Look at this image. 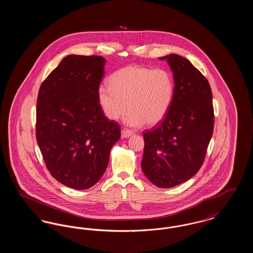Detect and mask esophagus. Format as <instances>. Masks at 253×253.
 <instances>
[{
  "mask_svg": "<svg viewBox=\"0 0 253 253\" xmlns=\"http://www.w3.org/2000/svg\"><path fill=\"white\" fill-rule=\"evenodd\" d=\"M132 132L128 131V130H125V129H122L121 130V136L123 138H127V137H130L132 135Z\"/></svg>",
  "mask_w": 253,
  "mask_h": 253,
  "instance_id": "34e87169",
  "label": "esophagus"
}]
</instances>
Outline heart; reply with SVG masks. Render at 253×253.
<instances>
[{
    "label": "heart",
    "mask_w": 253,
    "mask_h": 253,
    "mask_svg": "<svg viewBox=\"0 0 253 253\" xmlns=\"http://www.w3.org/2000/svg\"><path fill=\"white\" fill-rule=\"evenodd\" d=\"M109 85L97 91L99 105L110 121L126 112L125 122L131 127L156 126L165 119L174 96L173 77L166 69L129 65L113 73Z\"/></svg>",
    "instance_id": "1"
}]
</instances>
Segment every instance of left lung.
Here are the masks:
<instances>
[{
  "label": "left lung",
  "mask_w": 253,
  "mask_h": 253,
  "mask_svg": "<svg viewBox=\"0 0 253 253\" xmlns=\"http://www.w3.org/2000/svg\"><path fill=\"white\" fill-rule=\"evenodd\" d=\"M167 60L173 74L174 96L167 116L143 133L141 169L159 188L182 184L201 168L213 132L212 93L208 80L190 60L176 54Z\"/></svg>",
  "instance_id": "1"
}]
</instances>
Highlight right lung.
Masks as SVG:
<instances>
[{
	"label": "right lung",
	"mask_w": 253,
	"mask_h": 253,
	"mask_svg": "<svg viewBox=\"0 0 253 253\" xmlns=\"http://www.w3.org/2000/svg\"><path fill=\"white\" fill-rule=\"evenodd\" d=\"M105 62L100 56L69 55L39 90L37 142L51 175L76 190L101 178L121 138L120 125L109 121L98 102Z\"/></svg>",
	"instance_id": "add662e5"
}]
</instances>
